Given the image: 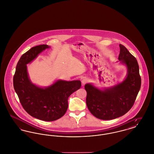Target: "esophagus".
I'll return each instance as SVG.
<instances>
[{
  "label": "esophagus",
  "instance_id": "1",
  "mask_svg": "<svg viewBox=\"0 0 154 154\" xmlns=\"http://www.w3.org/2000/svg\"><path fill=\"white\" fill-rule=\"evenodd\" d=\"M87 82H88V80H87L86 78H84V79H82V85H84V84H86Z\"/></svg>",
  "mask_w": 154,
  "mask_h": 154
}]
</instances>
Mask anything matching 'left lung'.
<instances>
[{
  "label": "left lung",
  "mask_w": 154,
  "mask_h": 154,
  "mask_svg": "<svg viewBox=\"0 0 154 154\" xmlns=\"http://www.w3.org/2000/svg\"><path fill=\"white\" fill-rule=\"evenodd\" d=\"M119 46L118 59L127 68L125 80L104 91L91 84L85 85L88 109L95 117L102 120H112L126 114L133 106L141 87V79L136 57L125 46L120 44Z\"/></svg>",
  "instance_id": "left-lung-1"
}]
</instances>
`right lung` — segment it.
I'll use <instances>...</instances> for the list:
<instances>
[{
	"label": "right lung",
	"instance_id": "obj_1",
	"mask_svg": "<svg viewBox=\"0 0 154 154\" xmlns=\"http://www.w3.org/2000/svg\"><path fill=\"white\" fill-rule=\"evenodd\" d=\"M49 48L47 45L36 46L23 54L13 77L14 88L23 108L31 116L47 122L54 121L63 116L68 108V98L82 86L79 80H58L43 88L31 82L28 75L27 64Z\"/></svg>",
	"mask_w": 154,
	"mask_h": 154
}]
</instances>
